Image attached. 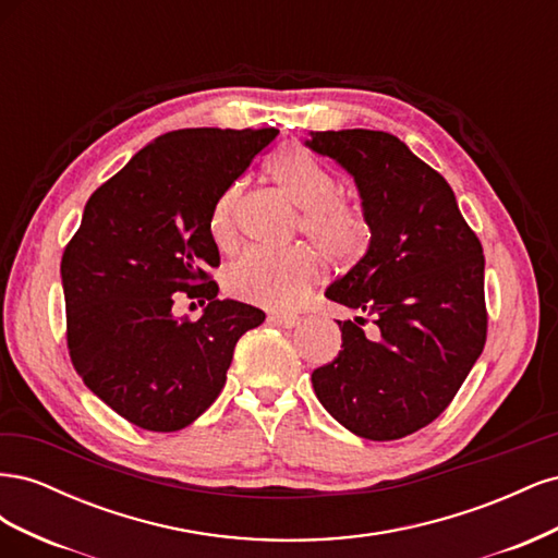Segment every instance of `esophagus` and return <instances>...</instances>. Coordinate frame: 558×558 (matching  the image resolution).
Returning a JSON list of instances; mask_svg holds the SVG:
<instances>
[{
	"mask_svg": "<svg viewBox=\"0 0 558 558\" xmlns=\"http://www.w3.org/2000/svg\"><path fill=\"white\" fill-rule=\"evenodd\" d=\"M269 320H272V324H277V326H281V328H295V326H300V316L298 314H289V312H277V314H272L269 316Z\"/></svg>",
	"mask_w": 558,
	"mask_h": 558,
	"instance_id": "esophagus-1",
	"label": "esophagus"
}]
</instances>
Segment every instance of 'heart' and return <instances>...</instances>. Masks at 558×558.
I'll return each mask as SVG.
<instances>
[{"instance_id": "b5f03b06", "label": "heart", "mask_w": 558, "mask_h": 558, "mask_svg": "<svg viewBox=\"0 0 558 558\" xmlns=\"http://www.w3.org/2000/svg\"><path fill=\"white\" fill-rule=\"evenodd\" d=\"M269 174L298 211L295 230L324 253L349 267L361 260L369 244L365 211L337 195V179L328 167L302 148H286L269 160ZM242 191L230 189L216 202L209 232L218 251L232 253L240 246L238 211ZM320 277V260L312 246L298 244L286 251H248L226 272V291L234 300L269 310H289L310 293Z\"/></svg>"}]
</instances>
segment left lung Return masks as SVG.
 <instances>
[{"label":"left lung","instance_id":"1","mask_svg":"<svg viewBox=\"0 0 558 558\" xmlns=\"http://www.w3.org/2000/svg\"><path fill=\"white\" fill-rule=\"evenodd\" d=\"M310 148L356 179L369 246L326 298L364 316L337 320L342 349L312 373L314 393L365 440L412 435L440 416L480 359L488 314L482 242L440 172L379 130L310 132Z\"/></svg>","mask_w":558,"mask_h":558}]
</instances>
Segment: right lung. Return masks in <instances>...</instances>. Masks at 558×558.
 Returning <instances> with one entry per match:
<instances>
[{
  "label": "right lung",
  "instance_id": "add662e5",
  "mask_svg": "<svg viewBox=\"0 0 558 558\" xmlns=\"http://www.w3.org/2000/svg\"><path fill=\"white\" fill-rule=\"evenodd\" d=\"M279 134L185 128L142 148L90 195L62 253L66 349L78 377L130 424L181 430L226 386L240 337L265 312L218 300L216 202ZM177 292L207 301L197 322Z\"/></svg>",
  "mask_w": 558,
  "mask_h": 558
}]
</instances>
